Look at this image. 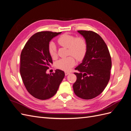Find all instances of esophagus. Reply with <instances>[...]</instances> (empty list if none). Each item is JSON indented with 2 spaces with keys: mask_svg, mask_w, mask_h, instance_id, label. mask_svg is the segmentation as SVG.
<instances>
[{
  "mask_svg": "<svg viewBox=\"0 0 131 131\" xmlns=\"http://www.w3.org/2000/svg\"><path fill=\"white\" fill-rule=\"evenodd\" d=\"M64 73H65V75H68V74H70V73L68 72H65Z\"/></svg>",
  "mask_w": 131,
  "mask_h": 131,
  "instance_id": "esophagus-1",
  "label": "esophagus"
}]
</instances>
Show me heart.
<instances>
[{
	"mask_svg": "<svg viewBox=\"0 0 131 131\" xmlns=\"http://www.w3.org/2000/svg\"><path fill=\"white\" fill-rule=\"evenodd\" d=\"M57 42L61 46L68 47V54L73 56L77 61H82L85 56L88 47L86 41L83 38H75L74 35L65 33L58 37ZM49 52L52 58L57 56L56 46L52 42L49 45ZM72 57L70 56L59 59L56 63V67L63 70H69L75 63V59Z\"/></svg>",
	"mask_w": 131,
	"mask_h": 131,
	"instance_id": "b5f03b06",
	"label": "heart"
}]
</instances>
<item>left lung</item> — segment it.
I'll return each mask as SVG.
<instances>
[{"label":"left lung","mask_w":131,"mask_h":131,"mask_svg":"<svg viewBox=\"0 0 131 131\" xmlns=\"http://www.w3.org/2000/svg\"><path fill=\"white\" fill-rule=\"evenodd\" d=\"M85 39L87 51L80 64L75 68L77 80L73 88L75 94L84 100L100 95L110 78L112 59L108 47L100 35L91 30H78Z\"/></svg>","instance_id":"obj_1"}]
</instances>
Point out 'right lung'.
<instances>
[{
    "label": "right lung",
    "mask_w": 131,
    "mask_h": 131,
    "mask_svg": "<svg viewBox=\"0 0 131 131\" xmlns=\"http://www.w3.org/2000/svg\"><path fill=\"white\" fill-rule=\"evenodd\" d=\"M61 33L39 31L29 38L22 50L19 71L22 81L28 92L39 100L53 97L64 77V72L59 69L52 74H46L52 64L49 52V42Z\"/></svg>",
    "instance_id": "obj_1"
}]
</instances>
